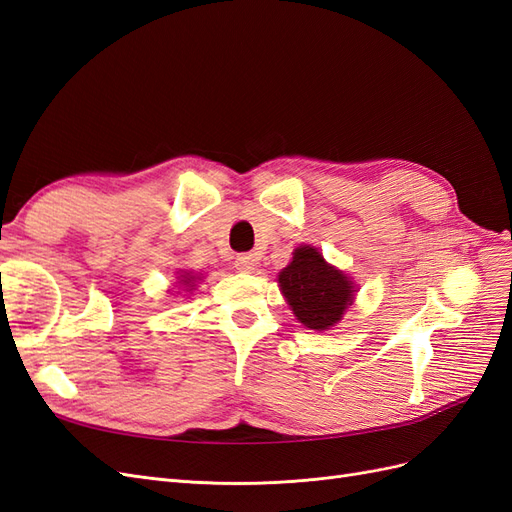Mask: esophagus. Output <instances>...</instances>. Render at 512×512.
Instances as JSON below:
<instances>
[{"label": "esophagus", "mask_w": 512, "mask_h": 512, "mask_svg": "<svg viewBox=\"0 0 512 512\" xmlns=\"http://www.w3.org/2000/svg\"><path fill=\"white\" fill-rule=\"evenodd\" d=\"M256 265H258L256 254H239L235 260V267L243 273H252L256 269Z\"/></svg>", "instance_id": "1"}]
</instances>
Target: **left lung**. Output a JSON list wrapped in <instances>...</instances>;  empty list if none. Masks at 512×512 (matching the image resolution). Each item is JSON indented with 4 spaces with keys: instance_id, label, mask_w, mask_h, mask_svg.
I'll return each instance as SVG.
<instances>
[{
    "instance_id": "left-lung-1",
    "label": "left lung",
    "mask_w": 512,
    "mask_h": 512,
    "mask_svg": "<svg viewBox=\"0 0 512 512\" xmlns=\"http://www.w3.org/2000/svg\"><path fill=\"white\" fill-rule=\"evenodd\" d=\"M277 284L303 327L327 331L342 320L354 301V286L344 271L331 267L312 245H299Z\"/></svg>"
}]
</instances>
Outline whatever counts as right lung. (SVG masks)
<instances>
[{
	"mask_svg": "<svg viewBox=\"0 0 512 512\" xmlns=\"http://www.w3.org/2000/svg\"><path fill=\"white\" fill-rule=\"evenodd\" d=\"M179 280L185 284V286H190L192 288V284L198 280V277L196 275H190L188 271H181V275H179Z\"/></svg>",
	"mask_w": 512,
	"mask_h": 512,
	"instance_id": "add662e5",
	"label": "right lung"
}]
</instances>
